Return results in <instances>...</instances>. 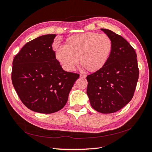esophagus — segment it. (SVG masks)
I'll list each match as a JSON object with an SVG mask.
<instances>
[{"instance_id": "34e87169", "label": "esophagus", "mask_w": 152, "mask_h": 152, "mask_svg": "<svg viewBox=\"0 0 152 152\" xmlns=\"http://www.w3.org/2000/svg\"><path fill=\"white\" fill-rule=\"evenodd\" d=\"M80 77L81 78V79H85V78L86 77V75H85V74H80Z\"/></svg>"}]
</instances>
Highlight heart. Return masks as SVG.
<instances>
[{"label":"heart","instance_id":"heart-1","mask_svg":"<svg viewBox=\"0 0 152 152\" xmlns=\"http://www.w3.org/2000/svg\"><path fill=\"white\" fill-rule=\"evenodd\" d=\"M113 49L110 37L105 34L88 32L69 36L63 48L56 52V58L67 71H72L79 60L86 70L95 73L107 63Z\"/></svg>","mask_w":152,"mask_h":152}]
</instances>
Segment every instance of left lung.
Listing matches in <instances>:
<instances>
[{
    "instance_id": "left-lung-1",
    "label": "left lung",
    "mask_w": 152,
    "mask_h": 152,
    "mask_svg": "<svg viewBox=\"0 0 152 152\" xmlns=\"http://www.w3.org/2000/svg\"><path fill=\"white\" fill-rule=\"evenodd\" d=\"M101 30L111 39L113 49L105 66L86 77L87 95L94 109L108 114L120 110L132 100L139 68L136 53L129 43L112 31Z\"/></svg>"
}]
</instances>
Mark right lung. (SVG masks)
Returning <instances> with one entry per match:
<instances>
[{
	"mask_svg": "<svg viewBox=\"0 0 152 152\" xmlns=\"http://www.w3.org/2000/svg\"><path fill=\"white\" fill-rule=\"evenodd\" d=\"M56 34L30 41L14 57L11 80L22 103L34 112L50 114L66 105L79 74L65 72L56 58Z\"/></svg>",
	"mask_w": 152,
	"mask_h": 152,
	"instance_id": "right-lung-1",
	"label": "right lung"
}]
</instances>
